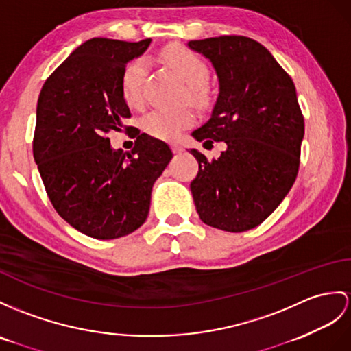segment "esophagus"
<instances>
[{"instance_id":"34e87169","label":"esophagus","mask_w":351,"mask_h":351,"mask_svg":"<svg viewBox=\"0 0 351 351\" xmlns=\"http://www.w3.org/2000/svg\"><path fill=\"white\" fill-rule=\"evenodd\" d=\"M171 149H173V152L174 153H177V155H178V153H182L184 149L180 146V144H173V146H171Z\"/></svg>"}]
</instances>
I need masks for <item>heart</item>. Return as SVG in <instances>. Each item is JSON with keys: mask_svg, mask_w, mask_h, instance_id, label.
<instances>
[{"mask_svg": "<svg viewBox=\"0 0 351 351\" xmlns=\"http://www.w3.org/2000/svg\"><path fill=\"white\" fill-rule=\"evenodd\" d=\"M162 59L182 77L187 84V98L195 104H204L208 99L207 80L210 66L193 50L184 46H171L162 50ZM147 74V62L134 59L125 66L121 79L122 97L128 106L138 107L143 102V86ZM193 114L189 110H153L143 119V130L160 140H174L193 125Z\"/></svg>", "mask_w": 351, "mask_h": 351, "instance_id": "obj_1", "label": "heart"}]
</instances>
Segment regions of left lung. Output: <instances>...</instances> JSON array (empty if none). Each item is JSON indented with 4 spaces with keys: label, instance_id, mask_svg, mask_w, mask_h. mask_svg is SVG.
<instances>
[{
    "label": "left lung",
    "instance_id": "left-lung-1",
    "mask_svg": "<svg viewBox=\"0 0 351 351\" xmlns=\"http://www.w3.org/2000/svg\"><path fill=\"white\" fill-rule=\"evenodd\" d=\"M210 59L219 79L211 117L195 140L223 141L226 150L199 164L191 183L205 225L228 232L253 229L274 211L293 186L304 138V116L295 84L267 47L249 37L221 36L187 43Z\"/></svg>",
    "mask_w": 351,
    "mask_h": 351
}]
</instances>
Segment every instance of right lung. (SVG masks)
<instances>
[{
	"label": "right lung",
	"instance_id": "add662e5",
	"mask_svg": "<svg viewBox=\"0 0 351 351\" xmlns=\"http://www.w3.org/2000/svg\"><path fill=\"white\" fill-rule=\"evenodd\" d=\"M150 41H84L38 97L32 152L43 184L58 215L97 240L125 237L146 221L152 187L173 158L167 143L136 128L131 153L114 150L107 136L131 117L122 73Z\"/></svg>",
	"mask_w": 351,
	"mask_h": 351
}]
</instances>
